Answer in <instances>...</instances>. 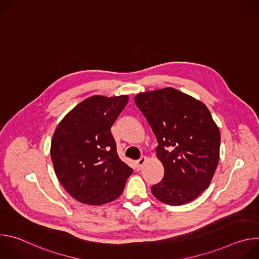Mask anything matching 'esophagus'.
I'll return each instance as SVG.
<instances>
[{
	"mask_svg": "<svg viewBox=\"0 0 259 259\" xmlns=\"http://www.w3.org/2000/svg\"><path fill=\"white\" fill-rule=\"evenodd\" d=\"M146 160H147V158H146L145 156H142L139 160L136 161V166H137V169H138V170H141V168H142V166L144 165V163L146 162Z\"/></svg>",
	"mask_w": 259,
	"mask_h": 259,
	"instance_id": "34e87169",
	"label": "esophagus"
}]
</instances>
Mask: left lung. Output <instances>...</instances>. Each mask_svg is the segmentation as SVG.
Returning a JSON list of instances; mask_svg holds the SVG:
<instances>
[{"label": "left lung", "mask_w": 259, "mask_h": 259, "mask_svg": "<svg viewBox=\"0 0 259 259\" xmlns=\"http://www.w3.org/2000/svg\"><path fill=\"white\" fill-rule=\"evenodd\" d=\"M134 101L158 140L163 179L153 195L168 205L195 200L211 182L219 162L220 132L207 106L174 88L139 93Z\"/></svg>", "instance_id": "left-lung-1"}]
</instances>
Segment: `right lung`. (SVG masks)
<instances>
[{"instance_id": "add662e5", "label": "right lung", "mask_w": 259, "mask_h": 259, "mask_svg": "<svg viewBox=\"0 0 259 259\" xmlns=\"http://www.w3.org/2000/svg\"><path fill=\"white\" fill-rule=\"evenodd\" d=\"M128 102L127 95L92 96L58 124L51 142L57 178L77 201L102 205L119 198L133 170L118 156L110 128Z\"/></svg>"}]
</instances>
